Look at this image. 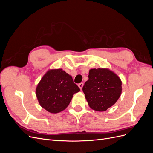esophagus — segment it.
<instances>
[{"label":"esophagus","mask_w":153,"mask_h":153,"mask_svg":"<svg viewBox=\"0 0 153 153\" xmlns=\"http://www.w3.org/2000/svg\"><path fill=\"white\" fill-rule=\"evenodd\" d=\"M78 85V87H79L80 90H82V87H83V85H84V84H83V83H80V84H79Z\"/></svg>","instance_id":"obj_1"}]
</instances>
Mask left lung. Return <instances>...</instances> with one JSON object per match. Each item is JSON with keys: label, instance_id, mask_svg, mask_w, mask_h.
I'll return each mask as SVG.
<instances>
[{"label": "left lung", "instance_id": "8db88e82", "mask_svg": "<svg viewBox=\"0 0 153 153\" xmlns=\"http://www.w3.org/2000/svg\"><path fill=\"white\" fill-rule=\"evenodd\" d=\"M122 82L119 77L108 69H91L89 80L82 91L90 107L104 112L114 105L122 92Z\"/></svg>", "mask_w": 153, "mask_h": 153}]
</instances>
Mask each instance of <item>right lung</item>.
Returning a JSON list of instances; mask_svg holds the SVG:
<instances>
[{
  "instance_id": "right-lung-1",
  "label": "right lung",
  "mask_w": 153,
  "mask_h": 153,
  "mask_svg": "<svg viewBox=\"0 0 153 153\" xmlns=\"http://www.w3.org/2000/svg\"><path fill=\"white\" fill-rule=\"evenodd\" d=\"M80 91L72 76L62 69H50L38 84L36 94L41 107L52 114L67 108L73 95Z\"/></svg>"
}]
</instances>
